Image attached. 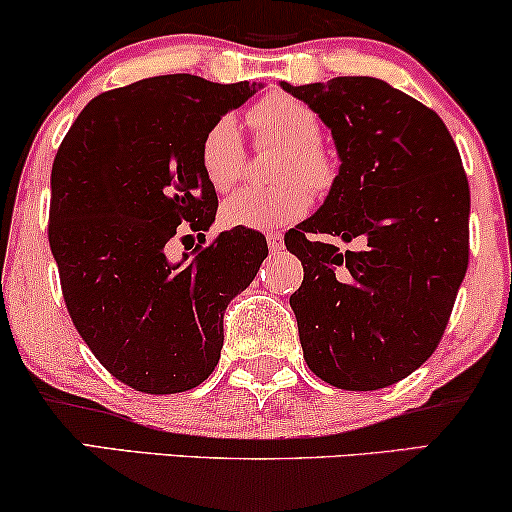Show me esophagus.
Here are the masks:
<instances>
[{"label": "esophagus", "instance_id": "34e87169", "mask_svg": "<svg viewBox=\"0 0 512 512\" xmlns=\"http://www.w3.org/2000/svg\"><path fill=\"white\" fill-rule=\"evenodd\" d=\"M268 247H270V251H282L284 249V237L280 235V232H270L268 235Z\"/></svg>", "mask_w": 512, "mask_h": 512}]
</instances>
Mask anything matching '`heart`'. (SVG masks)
<instances>
[{"mask_svg":"<svg viewBox=\"0 0 512 512\" xmlns=\"http://www.w3.org/2000/svg\"><path fill=\"white\" fill-rule=\"evenodd\" d=\"M249 122L258 141L287 148L275 188H244L230 195L221 207L228 228L272 230L308 214L313 190L327 192L336 183L338 164L324 148L322 122L317 112L298 98L275 91L249 110ZM199 164L216 190H230L240 181L247 164L242 131L232 115L218 117L199 143Z\"/></svg>","mask_w":512,"mask_h":512,"instance_id":"1","label":"heart"}]
</instances>
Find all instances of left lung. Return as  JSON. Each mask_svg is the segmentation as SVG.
<instances>
[{"label": "left lung", "instance_id": "8db88e82", "mask_svg": "<svg viewBox=\"0 0 512 512\" xmlns=\"http://www.w3.org/2000/svg\"><path fill=\"white\" fill-rule=\"evenodd\" d=\"M282 89L320 115L341 159L322 207L284 235L303 263L289 298L303 357L329 386H393L435 353L468 270L459 148L437 112L383 79ZM313 234L368 247L341 255Z\"/></svg>", "mask_w": 512, "mask_h": 512}]
</instances>
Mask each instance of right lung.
I'll use <instances>...</instances> for the list:
<instances>
[{
	"label": "right lung",
	"mask_w": 512,
	"mask_h": 512,
	"mask_svg": "<svg viewBox=\"0 0 512 512\" xmlns=\"http://www.w3.org/2000/svg\"><path fill=\"white\" fill-rule=\"evenodd\" d=\"M261 86L141 79L96 96L56 152L49 247L65 305L124 386L174 395L207 381L221 357L225 308L268 256L261 232L244 228L200 243L181 262L168 256L176 231L202 239L216 218L199 143Z\"/></svg>",
	"instance_id": "1"
}]
</instances>
